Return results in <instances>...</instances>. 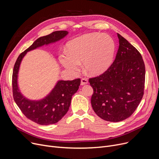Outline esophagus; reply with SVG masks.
Wrapping results in <instances>:
<instances>
[{"instance_id": "34e87169", "label": "esophagus", "mask_w": 159, "mask_h": 159, "mask_svg": "<svg viewBox=\"0 0 159 159\" xmlns=\"http://www.w3.org/2000/svg\"><path fill=\"white\" fill-rule=\"evenodd\" d=\"M88 80L87 79H86V78H82V79H81L80 84H81V85H84V84H88Z\"/></svg>"}]
</instances>
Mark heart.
Returning a JSON list of instances; mask_svg holds the SVG:
<instances>
[{
  "label": "heart",
  "instance_id": "1",
  "mask_svg": "<svg viewBox=\"0 0 159 159\" xmlns=\"http://www.w3.org/2000/svg\"><path fill=\"white\" fill-rule=\"evenodd\" d=\"M115 51L111 37L98 33H88L71 40L68 51L60 55V62L66 69L77 73L84 62L86 71L97 75L106 70L111 65Z\"/></svg>",
  "mask_w": 159,
  "mask_h": 159
}]
</instances>
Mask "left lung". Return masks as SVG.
<instances>
[{
	"label": "left lung",
	"instance_id": "left-lung-1",
	"mask_svg": "<svg viewBox=\"0 0 159 159\" xmlns=\"http://www.w3.org/2000/svg\"><path fill=\"white\" fill-rule=\"evenodd\" d=\"M119 47L108 69L89 79L93 89L91 103L95 113L110 122H119L134 113L144 95L145 65L141 54L117 33Z\"/></svg>",
	"mask_w": 159,
	"mask_h": 159
}]
</instances>
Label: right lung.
Here are the masks:
<instances>
[{"label":"right lung","mask_w":159,"mask_h":159,"mask_svg":"<svg viewBox=\"0 0 159 159\" xmlns=\"http://www.w3.org/2000/svg\"><path fill=\"white\" fill-rule=\"evenodd\" d=\"M68 33L67 31H56L51 34L39 38L20 54L13 67L12 88L14 101L28 119L40 125L57 123L66 114L70 106L72 96L79 89L80 79L59 80L46 98L38 101H30L20 93L18 88L17 76L19 66L23 57L28 52L44 44L55 43L64 38Z\"/></svg>","instance_id":"obj_1"}]
</instances>
